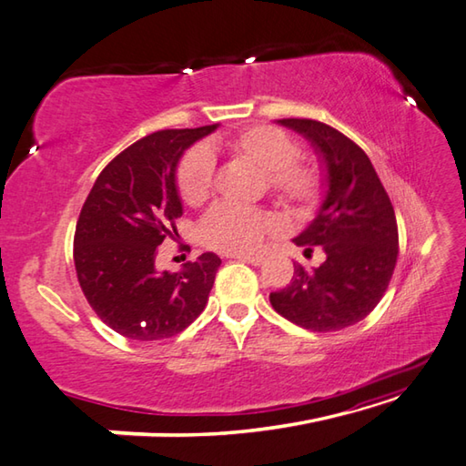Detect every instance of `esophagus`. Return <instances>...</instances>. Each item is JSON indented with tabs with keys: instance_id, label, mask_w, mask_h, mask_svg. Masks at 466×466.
Segmentation results:
<instances>
[{
	"instance_id": "obj_1",
	"label": "esophagus",
	"mask_w": 466,
	"mask_h": 466,
	"mask_svg": "<svg viewBox=\"0 0 466 466\" xmlns=\"http://www.w3.org/2000/svg\"><path fill=\"white\" fill-rule=\"evenodd\" d=\"M242 262H248V264H254V267H260V264L264 262V257L262 254H257V257H244V254H240V257H236Z\"/></svg>"
}]
</instances>
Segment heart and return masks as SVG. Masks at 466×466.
<instances>
[{
    "instance_id": "heart-1",
    "label": "heart",
    "mask_w": 466,
    "mask_h": 466,
    "mask_svg": "<svg viewBox=\"0 0 466 466\" xmlns=\"http://www.w3.org/2000/svg\"><path fill=\"white\" fill-rule=\"evenodd\" d=\"M224 149L264 171L267 187L295 214H309L321 204L327 176L321 161L299 153L293 135L272 125H250L220 139ZM216 161L206 147L187 149L177 163L176 186L181 202L198 206L214 189ZM277 216L268 209L216 204L198 224L206 248L224 254L257 250L267 236L279 232Z\"/></svg>"
}]
</instances>
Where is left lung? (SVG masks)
Returning <instances> with one entry per match:
<instances>
[{
    "mask_svg": "<svg viewBox=\"0 0 466 466\" xmlns=\"http://www.w3.org/2000/svg\"><path fill=\"white\" fill-rule=\"evenodd\" d=\"M321 153L329 189L311 226L295 238L317 268L295 262L285 289L270 293L279 315L305 329L339 331L366 319L384 297L398 260L394 206L370 157L348 135L313 118H280Z\"/></svg>",
    "mask_w": 466,
    "mask_h": 466,
    "instance_id": "obj_1",
    "label": "left lung"
}]
</instances>
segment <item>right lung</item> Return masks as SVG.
I'll use <instances>...</instances> for the list:
<instances>
[{"mask_svg": "<svg viewBox=\"0 0 466 466\" xmlns=\"http://www.w3.org/2000/svg\"><path fill=\"white\" fill-rule=\"evenodd\" d=\"M218 125L163 129L135 141L100 171L80 209L75 267L88 305L113 331L137 341L177 335L204 311L222 260L212 252L179 272H157V246L176 232V167Z\"/></svg>", "mask_w": 466, "mask_h": 466, "instance_id": "obj_1", "label": "right lung"}]
</instances>
